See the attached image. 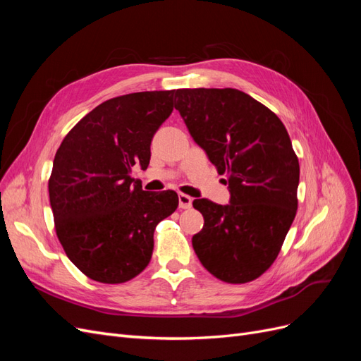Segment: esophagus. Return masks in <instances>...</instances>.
Segmentation results:
<instances>
[{
    "label": "esophagus",
    "mask_w": 361,
    "mask_h": 361,
    "mask_svg": "<svg viewBox=\"0 0 361 361\" xmlns=\"http://www.w3.org/2000/svg\"><path fill=\"white\" fill-rule=\"evenodd\" d=\"M192 206V199L187 194H179V207L180 209H190Z\"/></svg>",
    "instance_id": "34e87169"
}]
</instances>
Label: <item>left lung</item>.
I'll use <instances>...</instances> for the list:
<instances>
[{
	"mask_svg": "<svg viewBox=\"0 0 361 361\" xmlns=\"http://www.w3.org/2000/svg\"><path fill=\"white\" fill-rule=\"evenodd\" d=\"M174 108L218 173L231 200L195 199L204 218L192 248L212 276L227 283L257 279L279 256L297 214L300 164L285 125L236 89H180Z\"/></svg>",
	"mask_w": 361,
	"mask_h": 361,
	"instance_id": "obj_1",
	"label": "left lung"
}]
</instances>
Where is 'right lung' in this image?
<instances>
[{
  "label": "right lung",
  "mask_w": 361,
  "mask_h": 361,
  "mask_svg": "<svg viewBox=\"0 0 361 361\" xmlns=\"http://www.w3.org/2000/svg\"><path fill=\"white\" fill-rule=\"evenodd\" d=\"M174 90L140 92L97 105L64 137L52 164L49 203L60 243L92 280L116 285L152 257L157 224L179 204L167 190L134 185L147 169L150 143L173 111Z\"/></svg>",
  "instance_id": "right-lung-1"
}]
</instances>
